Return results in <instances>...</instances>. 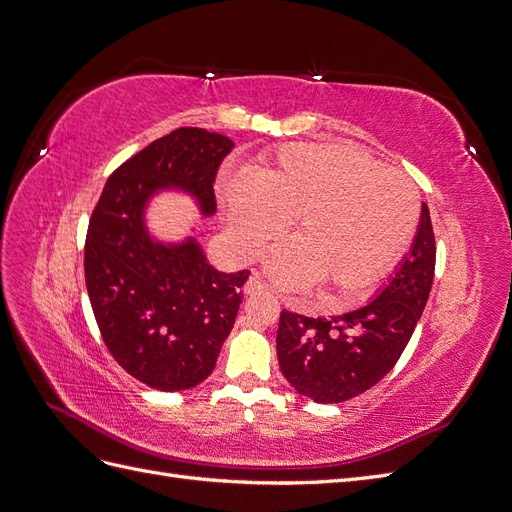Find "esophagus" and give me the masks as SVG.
<instances>
[{
	"mask_svg": "<svg viewBox=\"0 0 512 512\" xmlns=\"http://www.w3.org/2000/svg\"><path fill=\"white\" fill-rule=\"evenodd\" d=\"M265 290H267V284L260 280L258 273H252L250 280L245 282V294H260V292H265Z\"/></svg>",
	"mask_w": 512,
	"mask_h": 512,
	"instance_id": "esophagus-1",
	"label": "esophagus"
}]
</instances>
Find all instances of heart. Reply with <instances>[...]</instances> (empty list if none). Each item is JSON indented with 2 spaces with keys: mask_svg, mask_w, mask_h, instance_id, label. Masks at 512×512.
I'll return each mask as SVG.
<instances>
[{
  "mask_svg": "<svg viewBox=\"0 0 512 512\" xmlns=\"http://www.w3.org/2000/svg\"><path fill=\"white\" fill-rule=\"evenodd\" d=\"M226 230L243 256H258L294 220V241L269 258L288 288L314 282L324 299L350 301L378 282L418 224L414 183L354 145H290L254 173L224 185Z\"/></svg>",
  "mask_w": 512,
  "mask_h": 512,
  "instance_id": "1",
  "label": "heart"
}]
</instances>
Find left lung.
<instances>
[{
  "instance_id": "8db88e82",
  "label": "left lung",
  "mask_w": 512,
  "mask_h": 512,
  "mask_svg": "<svg viewBox=\"0 0 512 512\" xmlns=\"http://www.w3.org/2000/svg\"><path fill=\"white\" fill-rule=\"evenodd\" d=\"M436 239L423 203L408 256L374 301L331 318L280 314L277 361L303 397L342 404L378 384L399 361L429 299Z\"/></svg>"
}]
</instances>
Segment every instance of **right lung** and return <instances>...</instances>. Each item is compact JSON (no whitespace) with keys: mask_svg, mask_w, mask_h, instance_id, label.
Returning a JSON list of instances; mask_svg holds the SVG:
<instances>
[{"mask_svg":"<svg viewBox=\"0 0 512 512\" xmlns=\"http://www.w3.org/2000/svg\"><path fill=\"white\" fill-rule=\"evenodd\" d=\"M232 147L203 128L158 138L108 177L89 220L85 284L98 329L113 359L151 389L185 391L211 374L250 271L213 269L194 237L151 239L145 207L156 192L179 190L209 218L213 181Z\"/></svg>","mask_w":512,"mask_h":512,"instance_id":"obj_1","label":"right lung"}]
</instances>
